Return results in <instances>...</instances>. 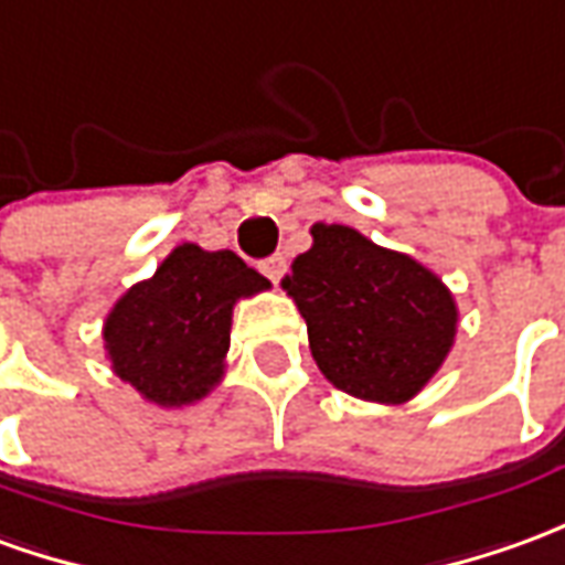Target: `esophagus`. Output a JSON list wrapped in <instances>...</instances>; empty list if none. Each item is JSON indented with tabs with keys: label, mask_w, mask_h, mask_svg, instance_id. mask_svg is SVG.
<instances>
[{
	"label": "esophagus",
	"mask_w": 565,
	"mask_h": 565,
	"mask_svg": "<svg viewBox=\"0 0 565 565\" xmlns=\"http://www.w3.org/2000/svg\"><path fill=\"white\" fill-rule=\"evenodd\" d=\"M259 269H263V275H266L271 284H278L284 278V271H287V259H284L281 254H275L269 256V259H263V266H259Z\"/></svg>",
	"instance_id": "esophagus-1"
}]
</instances>
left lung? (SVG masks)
I'll list each match as a JSON object with an SVG mask.
<instances>
[{
    "instance_id": "1",
    "label": "left lung",
    "mask_w": 565,
    "mask_h": 565,
    "mask_svg": "<svg viewBox=\"0 0 565 565\" xmlns=\"http://www.w3.org/2000/svg\"><path fill=\"white\" fill-rule=\"evenodd\" d=\"M281 287L306 318L318 370L361 401H413L456 342L459 306L447 284L351 226L315 223Z\"/></svg>"
}]
</instances>
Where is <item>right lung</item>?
Here are the masks:
<instances>
[{"instance_id":"add662e5","label":"right lung","mask_w":565,"mask_h":565,"mask_svg":"<svg viewBox=\"0 0 565 565\" xmlns=\"http://www.w3.org/2000/svg\"><path fill=\"white\" fill-rule=\"evenodd\" d=\"M269 287L232 250L177 244L152 278L128 287L109 309L106 361L146 404H199L226 376L235 306Z\"/></svg>"}]
</instances>
